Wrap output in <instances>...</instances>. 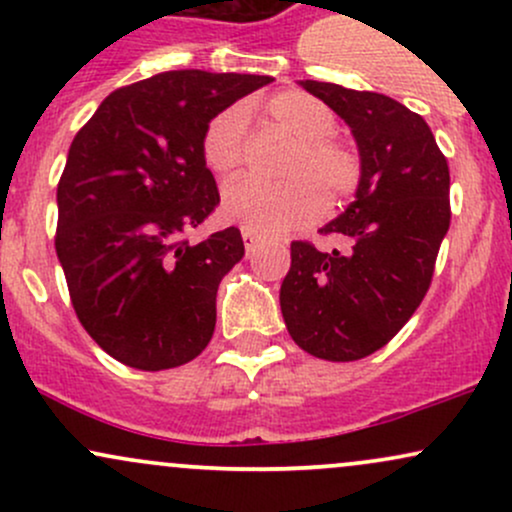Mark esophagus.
<instances>
[{"label": "esophagus", "instance_id": "obj_1", "mask_svg": "<svg viewBox=\"0 0 512 512\" xmlns=\"http://www.w3.org/2000/svg\"><path fill=\"white\" fill-rule=\"evenodd\" d=\"M243 240H245V250H248V255L250 252H255L257 245H260V236H257V233L243 231Z\"/></svg>", "mask_w": 512, "mask_h": 512}]
</instances>
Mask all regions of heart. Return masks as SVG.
I'll return each mask as SVG.
<instances>
[{"instance_id": "b5f03b06", "label": "heart", "mask_w": 512, "mask_h": 512, "mask_svg": "<svg viewBox=\"0 0 512 512\" xmlns=\"http://www.w3.org/2000/svg\"><path fill=\"white\" fill-rule=\"evenodd\" d=\"M267 113L298 139L286 163L289 180L272 182L245 175L223 190V219L243 231L276 236L322 219L330 199H349L363 178L358 151L334 134L337 117L320 98L303 91H281L269 98ZM250 108L233 103L209 120L202 134V158L216 175H231L243 166L248 151Z\"/></svg>"}]
</instances>
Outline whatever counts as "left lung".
I'll return each instance as SVG.
<instances>
[{
  "label": "left lung",
  "mask_w": 512,
  "mask_h": 512,
  "mask_svg": "<svg viewBox=\"0 0 512 512\" xmlns=\"http://www.w3.org/2000/svg\"><path fill=\"white\" fill-rule=\"evenodd\" d=\"M354 132L363 178L339 219L320 228L344 252L291 243L279 301L293 342L325 361H358L407 325L431 286L450 228V170L431 127L395 98L301 81Z\"/></svg>",
  "instance_id": "8db88e82"
}]
</instances>
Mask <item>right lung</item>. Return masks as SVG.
<instances>
[{"instance_id":"add662e5","label":"right lung","mask_w":512,"mask_h":512,"mask_svg":"<svg viewBox=\"0 0 512 512\" xmlns=\"http://www.w3.org/2000/svg\"><path fill=\"white\" fill-rule=\"evenodd\" d=\"M269 76L178 69L117 88L76 132L57 185L55 248L74 313L105 354L139 370L192 361L216 291L245 255L236 226L185 238L219 204L202 134Z\"/></svg>"}]
</instances>
